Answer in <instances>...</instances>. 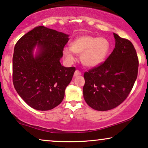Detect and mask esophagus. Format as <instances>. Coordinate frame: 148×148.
Masks as SVG:
<instances>
[{
    "mask_svg": "<svg viewBox=\"0 0 148 148\" xmlns=\"http://www.w3.org/2000/svg\"><path fill=\"white\" fill-rule=\"evenodd\" d=\"M82 75V73L79 71V70H76L75 71L74 73V76L75 77H77V76H79V75Z\"/></svg>",
    "mask_w": 148,
    "mask_h": 148,
    "instance_id": "obj_1",
    "label": "esophagus"
}]
</instances>
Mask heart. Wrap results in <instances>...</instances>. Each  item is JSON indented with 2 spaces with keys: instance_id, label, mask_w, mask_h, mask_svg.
I'll return each mask as SVG.
<instances>
[{
  "instance_id": "1",
  "label": "heart",
  "mask_w": 148,
  "mask_h": 148,
  "mask_svg": "<svg viewBox=\"0 0 148 148\" xmlns=\"http://www.w3.org/2000/svg\"><path fill=\"white\" fill-rule=\"evenodd\" d=\"M109 49V43L105 38L91 35L77 37L71 43V48L65 47L64 53L69 61H73V53L81 56V61L87 66H95L104 60Z\"/></svg>"
}]
</instances>
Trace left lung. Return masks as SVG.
Instances as JSON below:
<instances>
[{
  "instance_id": "1",
  "label": "left lung",
  "mask_w": 148,
  "mask_h": 148,
  "mask_svg": "<svg viewBox=\"0 0 148 148\" xmlns=\"http://www.w3.org/2000/svg\"><path fill=\"white\" fill-rule=\"evenodd\" d=\"M116 45L104 62L84 73V98L92 108L108 111L123 103L137 79L139 59L133 43L114 33Z\"/></svg>"
}]
</instances>
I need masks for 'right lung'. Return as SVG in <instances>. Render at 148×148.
I'll use <instances>...</instances> for the list:
<instances>
[{"instance_id": "add662e5", "label": "right lung", "mask_w": 148, "mask_h": 148, "mask_svg": "<svg viewBox=\"0 0 148 148\" xmlns=\"http://www.w3.org/2000/svg\"><path fill=\"white\" fill-rule=\"evenodd\" d=\"M69 35L43 26H36L18 40L13 56V83L15 90L32 108L52 109L60 104L75 67H64L60 58ZM36 45L40 53L32 51Z\"/></svg>"}]
</instances>
